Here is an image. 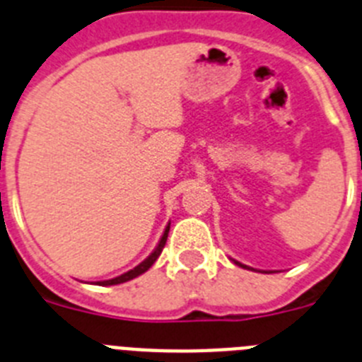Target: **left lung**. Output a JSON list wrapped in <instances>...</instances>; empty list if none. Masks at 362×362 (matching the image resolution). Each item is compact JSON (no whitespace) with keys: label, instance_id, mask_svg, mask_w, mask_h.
<instances>
[{"label":"left lung","instance_id":"obj_1","mask_svg":"<svg viewBox=\"0 0 362 362\" xmlns=\"http://www.w3.org/2000/svg\"><path fill=\"white\" fill-rule=\"evenodd\" d=\"M234 263H236V265H240V267H243V269H249V267H247V265H242V263H238V262H234Z\"/></svg>","mask_w":362,"mask_h":362}]
</instances>
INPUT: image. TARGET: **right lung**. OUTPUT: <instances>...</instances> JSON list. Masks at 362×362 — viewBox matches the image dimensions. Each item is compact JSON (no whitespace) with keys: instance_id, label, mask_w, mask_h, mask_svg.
<instances>
[{"instance_id":"obj_1","label":"right lung","mask_w":362,"mask_h":362,"mask_svg":"<svg viewBox=\"0 0 362 362\" xmlns=\"http://www.w3.org/2000/svg\"><path fill=\"white\" fill-rule=\"evenodd\" d=\"M168 233H169V226L165 227V230H164V234H162V238H160V242H158L157 249L153 250V252L149 254L148 258H146L144 262L141 263V265H136L135 269L128 270V272H124V274H122V276H117V278H113V279H106V281H99V283H97V285H103V286H108V285H119V283L129 281V279L136 278V276L144 274L146 270H148L149 267L153 265V263L157 262V258H158V256H160L162 249H164V245H165V240H168Z\"/></svg>"}]
</instances>
